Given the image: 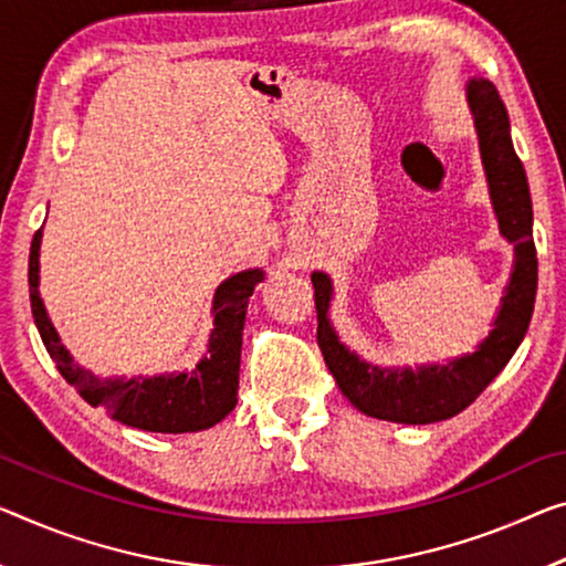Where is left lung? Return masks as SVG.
I'll use <instances>...</instances> for the list:
<instances>
[{"label": "left lung", "mask_w": 566, "mask_h": 566, "mask_svg": "<svg viewBox=\"0 0 566 566\" xmlns=\"http://www.w3.org/2000/svg\"><path fill=\"white\" fill-rule=\"evenodd\" d=\"M465 98L481 146V161L489 181L491 205L499 230L514 245V271L503 289L501 308L493 328L471 354L420 367H377L352 352L328 318L334 298L332 277L311 273L316 291L318 346L338 389L356 410L387 422L430 424L463 412L491 381L499 377L518 344L524 342L536 298V248L532 238V195L524 164L511 144L509 113L495 85L473 77L465 85Z\"/></svg>", "instance_id": "8db88e82"}]
</instances>
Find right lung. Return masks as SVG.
I'll list each match as a JSON object with an SVG mask.
<instances>
[{"label":"right lung","instance_id":"1","mask_svg":"<svg viewBox=\"0 0 566 566\" xmlns=\"http://www.w3.org/2000/svg\"><path fill=\"white\" fill-rule=\"evenodd\" d=\"M40 245L38 230L30 248V303L48 354L57 364L67 385L77 389L91 407H103L113 420L146 432H199L224 420L238 405L242 326L248 301L265 273L260 268L240 271L217 285L212 301V332L207 352L192 371L154 374V377H95L91 369L75 364L60 342L45 303L40 295Z\"/></svg>","mask_w":566,"mask_h":566}]
</instances>
